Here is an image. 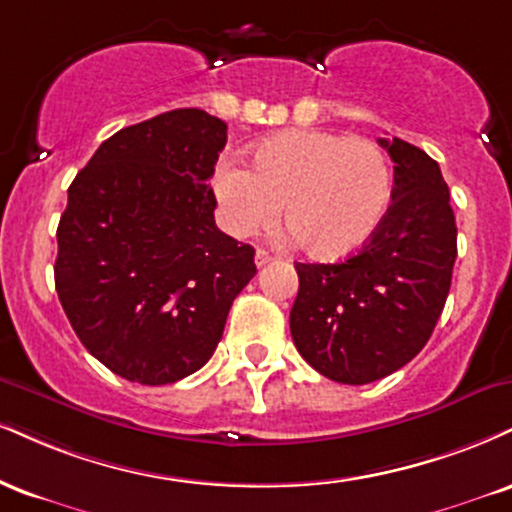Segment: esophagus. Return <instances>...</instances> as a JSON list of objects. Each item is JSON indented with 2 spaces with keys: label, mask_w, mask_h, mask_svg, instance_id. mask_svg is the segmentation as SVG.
Returning <instances> with one entry per match:
<instances>
[{
  "label": "esophagus",
  "mask_w": 512,
  "mask_h": 512,
  "mask_svg": "<svg viewBox=\"0 0 512 512\" xmlns=\"http://www.w3.org/2000/svg\"><path fill=\"white\" fill-rule=\"evenodd\" d=\"M269 262H272V255H269L267 250L260 248V250L255 252V264H257V267H264V264H269Z\"/></svg>",
  "instance_id": "1"
}]
</instances>
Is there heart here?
I'll list each match as a JSON object with an SVG mask.
<instances>
[{
    "instance_id": "b5f03b06",
    "label": "heart",
    "mask_w": 512,
    "mask_h": 512,
    "mask_svg": "<svg viewBox=\"0 0 512 512\" xmlns=\"http://www.w3.org/2000/svg\"><path fill=\"white\" fill-rule=\"evenodd\" d=\"M250 169L224 164L212 178L219 217L238 238L281 224L305 255L341 260L360 250L391 202V169L372 140L295 128L252 147Z\"/></svg>"
}]
</instances>
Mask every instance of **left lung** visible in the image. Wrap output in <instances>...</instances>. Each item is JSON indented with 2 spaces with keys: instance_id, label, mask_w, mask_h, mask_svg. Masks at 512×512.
Segmentation results:
<instances>
[{
  "instance_id": "1",
  "label": "left lung",
  "mask_w": 512,
  "mask_h": 512,
  "mask_svg": "<svg viewBox=\"0 0 512 512\" xmlns=\"http://www.w3.org/2000/svg\"><path fill=\"white\" fill-rule=\"evenodd\" d=\"M379 145L396 166L393 202L374 236L343 262H295L293 343L338 384L384 379L420 353L446 305L458 257L439 164L400 138H379Z\"/></svg>"
}]
</instances>
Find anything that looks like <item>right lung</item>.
<instances>
[{
    "label": "right lung",
    "instance_id": "add662e5",
    "mask_svg": "<svg viewBox=\"0 0 512 512\" xmlns=\"http://www.w3.org/2000/svg\"><path fill=\"white\" fill-rule=\"evenodd\" d=\"M224 145V121L174 109L121 128L73 178L54 283L80 343L123 379L197 372L257 274L255 250L214 224Z\"/></svg>",
    "mask_w": 512,
    "mask_h": 512
}]
</instances>
